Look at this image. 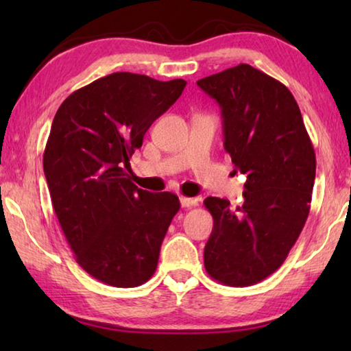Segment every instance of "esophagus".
Listing matches in <instances>:
<instances>
[{
    "instance_id": "1",
    "label": "esophagus",
    "mask_w": 351,
    "mask_h": 351,
    "mask_svg": "<svg viewBox=\"0 0 351 351\" xmlns=\"http://www.w3.org/2000/svg\"><path fill=\"white\" fill-rule=\"evenodd\" d=\"M180 203L182 207H186V209H189V207L192 206H197L198 204V198H189V197H180Z\"/></svg>"
}]
</instances>
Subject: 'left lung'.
I'll list each match as a JSON object with an SVG mask.
<instances>
[{
	"label": "left lung",
	"instance_id": "left-lung-1",
	"mask_svg": "<svg viewBox=\"0 0 351 351\" xmlns=\"http://www.w3.org/2000/svg\"><path fill=\"white\" fill-rule=\"evenodd\" d=\"M197 85L215 99L224 150L246 175L243 204L207 197L213 229L204 268L229 287H251L280 268L310 213L316 154L299 105L287 86L240 63Z\"/></svg>",
	"mask_w": 351,
	"mask_h": 351
}]
</instances>
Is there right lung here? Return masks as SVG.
<instances>
[{"label":"right lung","mask_w":351,"mask_h":351,"mask_svg":"<svg viewBox=\"0 0 351 351\" xmlns=\"http://www.w3.org/2000/svg\"><path fill=\"white\" fill-rule=\"evenodd\" d=\"M187 82L114 73L64 99L43 154L52 207L75 261L117 288L145 283L180 198L134 186L123 167Z\"/></svg>","instance_id":"1"}]
</instances>
